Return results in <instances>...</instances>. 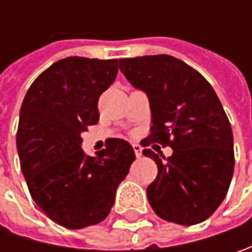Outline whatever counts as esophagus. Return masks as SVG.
Wrapping results in <instances>:
<instances>
[{
  "label": "esophagus",
  "mask_w": 252,
  "mask_h": 252,
  "mask_svg": "<svg viewBox=\"0 0 252 252\" xmlns=\"http://www.w3.org/2000/svg\"><path fill=\"white\" fill-rule=\"evenodd\" d=\"M133 150H134V154H136V157L137 158H140L141 157V147L139 144H133Z\"/></svg>",
  "instance_id": "esophagus-1"
}]
</instances>
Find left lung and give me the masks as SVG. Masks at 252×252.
Returning <instances> with one entry per match:
<instances>
[{"instance_id":"1","label":"left lung","mask_w":252,"mask_h":252,"mask_svg":"<svg viewBox=\"0 0 252 252\" xmlns=\"http://www.w3.org/2000/svg\"><path fill=\"white\" fill-rule=\"evenodd\" d=\"M119 67L150 101L153 125L143 146L172 149L162 159L143 150L158 168L147 188L151 208L184 226L206 220L226 198L234 171L233 131L216 92L202 74L168 54L121 59Z\"/></svg>"}]
</instances>
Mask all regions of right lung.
<instances>
[{"instance_id":"add662e5","label":"right lung","mask_w":252,"mask_h":252,"mask_svg":"<svg viewBox=\"0 0 252 252\" xmlns=\"http://www.w3.org/2000/svg\"><path fill=\"white\" fill-rule=\"evenodd\" d=\"M116 74L118 59L65 57L34 80L21 106L16 147L31 196L65 228L106 219L136 158L122 139H109L96 157L81 149V134L99 121V96Z\"/></svg>"}]
</instances>
